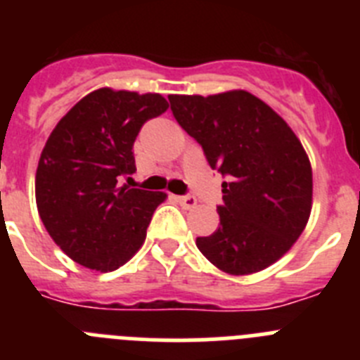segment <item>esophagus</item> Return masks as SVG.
Here are the masks:
<instances>
[{
    "mask_svg": "<svg viewBox=\"0 0 360 360\" xmlns=\"http://www.w3.org/2000/svg\"><path fill=\"white\" fill-rule=\"evenodd\" d=\"M176 200L182 203L186 209H193L196 205V198H195V196H191V195L189 196H176Z\"/></svg>",
    "mask_w": 360,
    "mask_h": 360,
    "instance_id": "obj_1",
    "label": "esophagus"
}]
</instances>
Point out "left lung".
<instances>
[{
  "instance_id": "obj_1",
  "label": "left lung",
  "mask_w": 360,
  "mask_h": 360,
  "mask_svg": "<svg viewBox=\"0 0 360 360\" xmlns=\"http://www.w3.org/2000/svg\"><path fill=\"white\" fill-rule=\"evenodd\" d=\"M178 124L203 148L221 184L219 227L196 238L209 262L231 276H249L283 257L311 212V165L292 128L245 90L169 95Z\"/></svg>"
}]
</instances>
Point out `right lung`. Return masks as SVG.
<instances>
[{
	"mask_svg": "<svg viewBox=\"0 0 360 360\" xmlns=\"http://www.w3.org/2000/svg\"><path fill=\"white\" fill-rule=\"evenodd\" d=\"M169 108L160 94L98 88L63 117L41 151L36 203L41 221L79 265L111 272L146 240L162 191L129 189L142 124Z\"/></svg>",
	"mask_w": 360,
	"mask_h": 360,
	"instance_id": "obj_1",
	"label": "right lung"
}]
</instances>
